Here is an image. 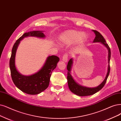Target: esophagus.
<instances>
[{
	"instance_id": "1",
	"label": "esophagus",
	"mask_w": 121,
	"mask_h": 121,
	"mask_svg": "<svg viewBox=\"0 0 121 121\" xmlns=\"http://www.w3.org/2000/svg\"><path fill=\"white\" fill-rule=\"evenodd\" d=\"M62 60H63L65 62H67V61H68V55H67V54H64L63 55V57H62Z\"/></svg>"
}]
</instances>
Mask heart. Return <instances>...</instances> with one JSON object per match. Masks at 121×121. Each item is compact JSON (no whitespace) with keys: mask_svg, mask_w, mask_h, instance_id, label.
<instances>
[{"mask_svg":"<svg viewBox=\"0 0 121 121\" xmlns=\"http://www.w3.org/2000/svg\"><path fill=\"white\" fill-rule=\"evenodd\" d=\"M86 32L75 30H68L62 33L58 38L59 43L62 45H66L77 41L79 43L85 42L88 38Z\"/></svg>","mask_w":121,"mask_h":121,"instance_id":"heart-1","label":"heart"}]
</instances>
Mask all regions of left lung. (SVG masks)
<instances>
[{
  "mask_svg": "<svg viewBox=\"0 0 121 121\" xmlns=\"http://www.w3.org/2000/svg\"><path fill=\"white\" fill-rule=\"evenodd\" d=\"M92 31L94 32L96 36L95 39H94L93 42H100L108 49V70H107V75L105 77L104 81H103L101 84H100L99 86L95 87V88H89L87 87L83 86L80 85V84L77 83L75 81V80L73 78V76L71 75V69H72V67L73 64V59L71 58L68 61V63L67 66V69L68 70V73H67V81L68 87L70 89V90L73 93L79 96H90L96 93L99 91L105 85V84L106 82L107 79L108 78L109 75L110 73V60L111 58V50L110 48L106 42V40L103 37V36L99 33L98 31L94 30H92Z\"/></svg>",
  "mask_w": 121,
  "mask_h": 121,
  "instance_id": "obj_1",
  "label": "left lung"
}]
</instances>
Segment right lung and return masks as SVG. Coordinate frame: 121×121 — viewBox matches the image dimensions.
Returning <instances> with one entry per match:
<instances>
[{"instance_id":"right-lung-1","label":"right lung","mask_w":121,"mask_h":121,"mask_svg":"<svg viewBox=\"0 0 121 121\" xmlns=\"http://www.w3.org/2000/svg\"><path fill=\"white\" fill-rule=\"evenodd\" d=\"M30 36L44 38L45 35L43 31H32L25 33L17 40L13 46L9 67L12 81L15 85L23 92L30 95H36L48 88L52 72L56 68L59 58L55 55L49 56L42 67L37 72L29 76L21 74L15 66L16 53L20 41Z\"/></svg>"}]
</instances>
